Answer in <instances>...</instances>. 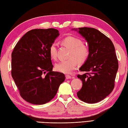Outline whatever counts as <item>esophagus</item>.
<instances>
[{
    "mask_svg": "<svg viewBox=\"0 0 128 128\" xmlns=\"http://www.w3.org/2000/svg\"><path fill=\"white\" fill-rule=\"evenodd\" d=\"M66 79H70V78H72V76H70L69 75H66Z\"/></svg>",
    "mask_w": 128,
    "mask_h": 128,
    "instance_id": "34e87169",
    "label": "esophagus"
}]
</instances>
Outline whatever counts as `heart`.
Returning <instances> with one entry per match:
<instances>
[{
  "label": "heart",
  "instance_id": "1",
  "mask_svg": "<svg viewBox=\"0 0 128 128\" xmlns=\"http://www.w3.org/2000/svg\"><path fill=\"white\" fill-rule=\"evenodd\" d=\"M64 44L70 48L71 52L70 53V58L66 60L61 61L56 64L55 68L57 71L64 74L71 72L77 66V60L82 62L86 60L88 56V47L82 44L81 40L78 38L69 36L62 40ZM50 55L52 59L56 57V44L53 43L49 49Z\"/></svg>",
  "mask_w": 128,
  "mask_h": 128
}]
</instances>
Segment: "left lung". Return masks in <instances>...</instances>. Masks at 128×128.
<instances>
[{
    "label": "left lung",
    "instance_id": "obj_1",
    "mask_svg": "<svg viewBox=\"0 0 128 128\" xmlns=\"http://www.w3.org/2000/svg\"><path fill=\"white\" fill-rule=\"evenodd\" d=\"M86 40L88 56L80 67L83 75L78 78L82 81L77 92L78 98L88 103H95L104 99L112 92L118 69L114 46L109 38L97 29L90 28H72Z\"/></svg>",
    "mask_w": 128,
    "mask_h": 128
}]
</instances>
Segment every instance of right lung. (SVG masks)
Instances as JSON below:
<instances>
[{
    "instance_id": "right-lung-1",
    "label": "right lung",
    "mask_w": 128,
    "mask_h": 128,
    "mask_svg": "<svg viewBox=\"0 0 128 128\" xmlns=\"http://www.w3.org/2000/svg\"><path fill=\"white\" fill-rule=\"evenodd\" d=\"M59 34L54 28L32 30L24 35L12 51V78L21 96L32 104L50 102L66 79L64 74L53 71L49 52Z\"/></svg>"
}]
</instances>
